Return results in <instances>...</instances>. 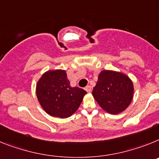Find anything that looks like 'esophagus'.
Segmentation results:
<instances>
[{
    "label": "esophagus",
    "mask_w": 159,
    "mask_h": 159,
    "mask_svg": "<svg viewBox=\"0 0 159 159\" xmlns=\"http://www.w3.org/2000/svg\"><path fill=\"white\" fill-rule=\"evenodd\" d=\"M85 89L86 90V92H88V93H90L91 91H92V88H91V86H89V85H87V86L85 88Z\"/></svg>",
    "instance_id": "obj_1"
}]
</instances>
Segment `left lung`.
I'll use <instances>...</instances> for the list:
<instances>
[{"label":"left lung","mask_w":159,"mask_h":159,"mask_svg":"<svg viewBox=\"0 0 159 159\" xmlns=\"http://www.w3.org/2000/svg\"><path fill=\"white\" fill-rule=\"evenodd\" d=\"M92 94L105 111L118 114L127 108L133 99V82L121 72L102 70Z\"/></svg>","instance_id":"obj_1"}]
</instances>
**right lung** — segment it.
<instances>
[{"mask_svg": "<svg viewBox=\"0 0 159 159\" xmlns=\"http://www.w3.org/2000/svg\"><path fill=\"white\" fill-rule=\"evenodd\" d=\"M40 105L50 116L69 118L78 110L86 91L71 87L66 70H49L42 74L36 86Z\"/></svg>", "mask_w": 159, "mask_h": 159, "instance_id": "1", "label": "right lung"}]
</instances>
